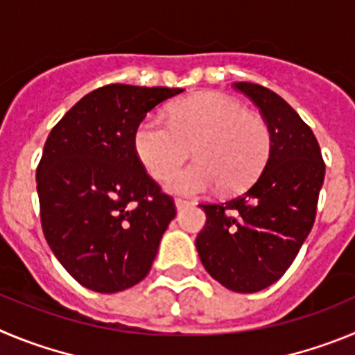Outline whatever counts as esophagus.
Wrapping results in <instances>:
<instances>
[{"label":"esophagus","mask_w":355,"mask_h":355,"mask_svg":"<svg viewBox=\"0 0 355 355\" xmlns=\"http://www.w3.org/2000/svg\"><path fill=\"white\" fill-rule=\"evenodd\" d=\"M189 205H191V201H187V200H182V198H177V200H175V209L177 210H182Z\"/></svg>","instance_id":"obj_1"}]
</instances>
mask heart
Wrapping results in <instances>:
<instances>
[{
	"label": "heart",
	"instance_id": "b5f03b06",
	"mask_svg": "<svg viewBox=\"0 0 355 355\" xmlns=\"http://www.w3.org/2000/svg\"><path fill=\"white\" fill-rule=\"evenodd\" d=\"M198 161L175 171L166 189L198 194L221 185L226 193L245 189L263 170L270 154V132L260 116L221 94H200L170 107V122L146 116L134 132V150L150 175L162 178L185 157Z\"/></svg>",
	"mask_w": 355,
	"mask_h": 355
}]
</instances>
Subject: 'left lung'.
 I'll return each instance as SVG.
<instances>
[{
    "mask_svg": "<svg viewBox=\"0 0 355 355\" xmlns=\"http://www.w3.org/2000/svg\"><path fill=\"white\" fill-rule=\"evenodd\" d=\"M233 86L260 107L270 132V154L245 193L200 205L207 223L196 249L214 279L233 292L253 293L276 283L304 244L325 164L315 134L288 102L254 83Z\"/></svg>",
    "mask_w": 355,
    "mask_h": 355,
    "instance_id": "left-lung-1",
    "label": "left lung"
}]
</instances>
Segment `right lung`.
<instances>
[{
	"instance_id": "add662e5",
	"label": "right lung",
	"mask_w": 355,
	"mask_h": 355,
	"mask_svg": "<svg viewBox=\"0 0 355 355\" xmlns=\"http://www.w3.org/2000/svg\"><path fill=\"white\" fill-rule=\"evenodd\" d=\"M182 92L102 86L51 130L37 168L40 221L54 257L86 288L122 292L152 269L177 212L146 175L134 132L148 111Z\"/></svg>"
}]
</instances>
